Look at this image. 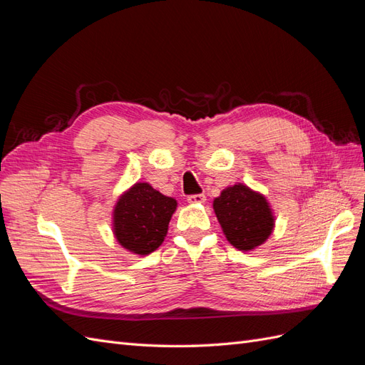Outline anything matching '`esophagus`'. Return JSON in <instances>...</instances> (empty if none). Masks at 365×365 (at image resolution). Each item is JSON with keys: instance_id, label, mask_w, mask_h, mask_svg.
<instances>
[{"instance_id": "esophagus-1", "label": "esophagus", "mask_w": 365, "mask_h": 365, "mask_svg": "<svg viewBox=\"0 0 365 365\" xmlns=\"http://www.w3.org/2000/svg\"><path fill=\"white\" fill-rule=\"evenodd\" d=\"M187 202H189V204H202V202H205V196L204 195H190V196H187Z\"/></svg>"}]
</instances>
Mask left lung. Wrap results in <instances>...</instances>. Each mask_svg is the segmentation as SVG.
I'll list each match as a JSON object with an SVG mask.
<instances>
[{
	"mask_svg": "<svg viewBox=\"0 0 365 365\" xmlns=\"http://www.w3.org/2000/svg\"><path fill=\"white\" fill-rule=\"evenodd\" d=\"M216 217L227 240L240 251H251L269 237L274 216L264 196L244 184L222 190L213 201Z\"/></svg>",
	"mask_w": 365,
	"mask_h": 365,
	"instance_id": "8db88e82",
	"label": "left lung"
}]
</instances>
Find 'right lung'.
I'll use <instances>...</instances> for the list:
<instances>
[{"mask_svg":"<svg viewBox=\"0 0 365 365\" xmlns=\"http://www.w3.org/2000/svg\"><path fill=\"white\" fill-rule=\"evenodd\" d=\"M176 210L173 197L164 196L148 182H137L120 196L114 208V235L128 251L148 256L168 235Z\"/></svg>","mask_w":365,"mask_h":365,"instance_id":"1","label":"right lung"}]
</instances>
